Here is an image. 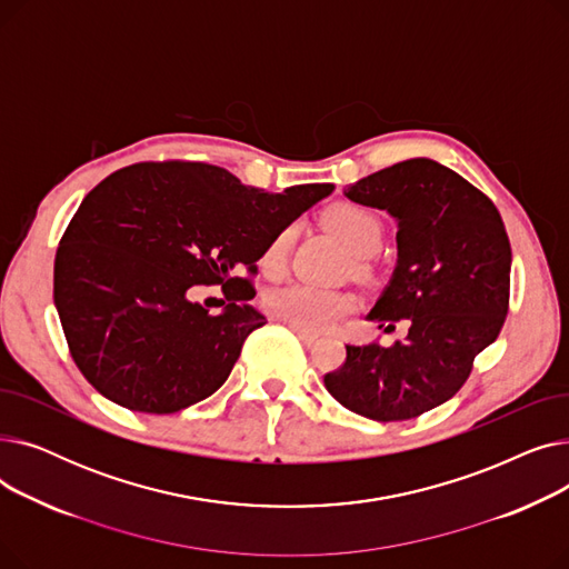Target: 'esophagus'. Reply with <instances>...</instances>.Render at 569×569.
I'll return each mask as SVG.
<instances>
[{
	"label": "esophagus",
	"mask_w": 569,
	"mask_h": 569,
	"mask_svg": "<svg viewBox=\"0 0 569 569\" xmlns=\"http://www.w3.org/2000/svg\"><path fill=\"white\" fill-rule=\"evenodd\" d=\"M290 330L300 337V341L302 343H307V346H311V343H316L318 341V335L316 332H309V330H300V327H290Z\"/></svg>",
	"instance_id": "obj_1"
}]
</instances>
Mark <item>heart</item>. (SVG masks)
<instances>
[{
	"mask_svg": "<svg viewBox=\"0 0 569 569\" xmlns=\"http://www.w3.org/2000/svg\"><path fill=\"white\" fill-rule=\"evenodd\" d=\"M322 223L330 228L343 247L352 256H369L378 249L382 226L376 214L369 209L352 204V202H337L325 209ZM290 244V228H283L272 242H269L262 264L267 272H279L286 262ZM264 307L277 320L286 322L288 327H300V330L309 332H322L330 330L339 320H343L352 311V300L346 292L327 290L309 283H290L283 288H277L267 292Z\"/></svg>",
	"mask_w": 569,
	"mask_h": 569,
	"instance_id": "heart-1",
	"label": "heart"
}]
</instances>
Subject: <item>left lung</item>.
Wrapping results in <instances>:
<instances>
[{"label": "left lung", "instance_id": "left-lung-1", "mask_svg": "<svg viewBox=\"0 0 569 569\" xmlns=\"http://www.w3.org/2000/svg\"><path fill=\"white\" fill-rule=\"evenodd\" d=\"M346 198L395 217L397 267L369 320L408 335L390 348L346 346L325 387L343 408L401 422L450 401L510 307L512 249L496 204L455 170L408 159L350 184Z\"/></svg>", "mask_w": 569, "mask_h": 569}]
</instances>
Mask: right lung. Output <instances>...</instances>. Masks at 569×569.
<instances>
[{"label":"right lung","instance_id":"right-lung-1","mask_svg":"<svg viewBox=\"0 0 569 569\" xmlns=\"http://www.w3.org/2000/svg\"><path fill=\"white\" fill-rule=\"evenodd\" d=\"M335 184L267 193L209 163H136L89 191L54 256V307L80 373L117 406L168 415L212 397L264 316L234 277ZM196 284H221L209 317Z\"/></svg>","mask_w":569,"mask_h":569}]
</instances>
